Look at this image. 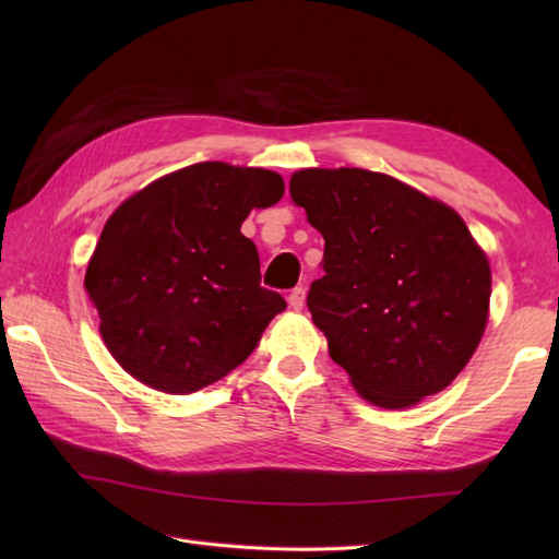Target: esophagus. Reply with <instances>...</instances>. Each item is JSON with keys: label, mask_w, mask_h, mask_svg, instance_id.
Listing matches in <instances>:
<instances>
[{"label": "esophagus", "mask_w": 559, "mask_h": 559, "mask_svg": "<svg viewBox=\"0 0 559 559\" xmlns=\"http://www.w3.org/2000/svg\"><path fill=\"white\" fill-rule=\"evenodd\" d=\"M288 305L293 307V310H302V305H305V288H293L290 295H288Z\"/></svg>", "instance_id": "1"}]
</instances>
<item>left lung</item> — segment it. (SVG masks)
<instances>
[{
    "label": "left lung",
    "instance_id": "1",
    "mask_svg": "<svg viewBox=\"0 0 559 559\" xmlns=\"http://www.w3.org/2000/svg\"><path fill=\"white\" fill-rule=\"evenodd\" d=\"M290 197L324 237L307 295L358 394L408 408L454 382L488 324L490 264L454 209L362 168H307Z\"/></svg>",
    "mask_w": 559,
    "mask_h": 559
}]
</instances>
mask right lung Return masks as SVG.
Instances as JSON below:
<instances>
[{"mask_svg": "<svg viewBox=\"0 0 559 559\" xmlns=\"http://www.w3.org/2000/svg\"><path fill=\"white\" fill-rule=\"evenodd\" d=\"M283 197V177L194 163L122 201L86 269L112 358L141 384L192 394L257 348L286 300L259 286V252L240 233Z\"/></svg>", "mask_w": 559, "mask_h": 559, "instance_id": "obj_1", "label": "right lung"}]
</instances>
